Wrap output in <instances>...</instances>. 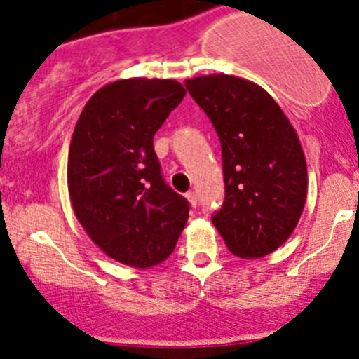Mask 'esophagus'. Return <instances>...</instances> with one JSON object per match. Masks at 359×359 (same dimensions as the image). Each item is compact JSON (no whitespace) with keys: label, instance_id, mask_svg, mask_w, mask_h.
<instances>
[{"label":"esophagus","instance_id":"esophagus-1","mask_svg":"<svg viewBox=\"0 0 359 359\" xmlns=\"http://www.w3.org/2000/svg\"><path fill=\"white\" fill-rule=\"evenodd\" d=\"M186 198H187V201H189V205L193 206V208L198 205V196H196V193H193V191H191V193H187Z\"/></svg>","mask_w":359,"mask_h":359}]
</instances>
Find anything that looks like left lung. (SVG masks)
I'll return each instance as SVG.
<instances>
[{"label": "left lung", "instance_id": "obj_1", "mask_svg": "<svg viewBox=\"0 0 359 359\" xmlns=\"http://www.w3.org/2000/svg\"><path fill=\"white\" fill-rule=\"evenodd\" d=\"M186 88L222 146L226 201L213 226L236 257L269 255L292 236L306 205L299 135L276 100L240 76H198L186 79Z\"/></svg>", "mask_w": 359, "mask_h": 359}]
</instances>
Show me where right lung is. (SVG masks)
I'll list each match as a JSON object with an SVG mask.
<instances>
[{"label":"right lung","mask_w":359,"mask_h":359,"mask_svg":"<svg viewBox=\"0 0 359 359\" xmlns=\"http://www.w3.org/2000/svg\"><path fill=\"white\" fill-rule=\"evenodd\" d=\"M175 79H118L79 114L67 156L72 210L90 240L125 266L168 259L189 219L186 198L161 177L153 137L182 102Z\"/></svg>","instance_id":"right-lung-1"}]
</instances>
